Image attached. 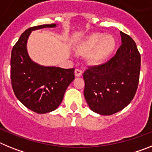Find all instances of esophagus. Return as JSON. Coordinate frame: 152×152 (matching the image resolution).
Masks as SVG:
<instances>
[{"instance_id":"34e87169","label":"esophagus","mask_w":152,"mask_h":152,"mask_svg":"<svg viewBox=\"0 0 152 152\" xmlns=\"http://www.w3.org/2000/svg\"><path fill=\"white\" fill-rule=\"evenodd\" d=\"M75 75L76 77H80V76H81V75H82V71L80 69H75Z\"/></svg>"}]
</instances>
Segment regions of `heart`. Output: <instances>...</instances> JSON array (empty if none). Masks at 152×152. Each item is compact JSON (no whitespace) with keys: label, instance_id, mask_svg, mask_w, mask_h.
Here are the masks:
<instances>
[{"label":"heart","instance_id":"obj_1","mask_svg":"<svg viewBox=\"0 0 152 152\" xmlns=\"http://www.w3.org/2000/svg\"><path fill=\"white\" fill-rule=\"evenodd\" d=\"M115 46L112 37H106L100 34H93L77 45L75 51L79 55H87L92 64H97L104 60Z\"/></svg>","mask_w":152,"mask_h":152}]
</instances>
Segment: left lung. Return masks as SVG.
I'll return each instance as SVG.
<instances>
[{
  "mask_svg": "<svg viewBox=\"0 0 152 152\" xmlns=\"http://www.w3.org/2000/svg\"><path fill=\"white\" fill-rule=\"evenodd\" d=\"M122 45L103 64L84 73V95L90 109L103 116L122 110L132 100L139 80L141 56L129 36L120 32Z\"/></svg>",
  "mask_w": 152,
  "mask_h": 152,
  "instance_id": "8db88e82",
  "label": "left lung"
}]
</instances>
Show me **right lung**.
I'll list each match as a JSON object with an SVG mask.
<instances>
[{
    "mask_svg": "<svg viewBox=\"0 0 152 152\" xmlns=\"http://www.w3.org/2000/svg\"><path fill=\"white\" fill-rule=\"evenodd\" d=\"M56 26L52 23L29 28L21 34L11 52L10 78L14 94L25 107L36 113L56 110L75 79V68L43 66L34 62L28 54L26 44L32 31Z\"/></svg>",
    "mask_w": 152,
    "mask_h": 152,
    "instance_id": "obj_1",
    "label": "right lung"
}]
</instances>
